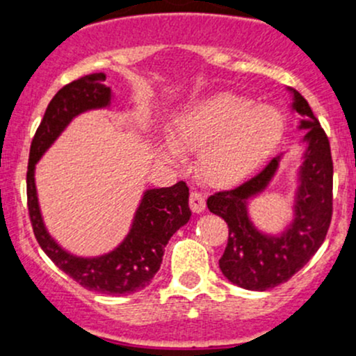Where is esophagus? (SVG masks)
Returning a JSON list of instances; mask_svg holds the SVG:
<instances>
[{"mask_svg":"<svg viewBox=\"0 0 356 356\" xmlns=\"http://www.w3.org/2000/svg\"><path fill=\"white\" fill-rule=\"evenodd\" d=\"M189 204H191V209H193L194 213H202V211L206 209V199L201 193L193 191V193H191V197H189Z\"/></svg>","mask_w":356,"mask_h":356,"instance_id":"obj_1","label":"esophagus"}]
</instances>
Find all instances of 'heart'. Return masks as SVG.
<instances>
[{
    "mask_svg": "<svg viewBox=\"0 0 356 356\" xmlns=\"http://www.w3.org/2000/svg\"><path fill=\"white\" fill-rule=\"evenodd\" d=\"M284 135V116L272 104H253L235 92H216L193 101L174 116L170 136L157 142L163 162L186 163L197 150V169L209 184L243 181L273 154Z\"/></svg>",
    "mask_w": 356,
    "mask_h": 356,
    "instance_id": "b5f03b06",
    "label": "heart"
}]
</instances>
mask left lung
Here are the masks:
<instances>
[{
    "instance_id": "1",
    "label": "left lung",
    "mask_w": 356,
    "mask_h": 356,
    "mask_svg": "<svg viewBox=\"0 0 356 356\" xmlns=\"http://www.w3.org/2000/svg\"><path fill=\"white\" fill-rule=\"evenodd\" d=\"M287 91L292 97L291 111L300 116L298 130H304L291 221L279 232L268 233L250 216V202L272 184L286 152L245 184L208 199L211 213L221 216L229 228L228 245L220 259L222 275L247 291H268L299 272L323 245L333 213V160L327 136L307 101L296 89Z\"/></svg>"
}]
</instances>
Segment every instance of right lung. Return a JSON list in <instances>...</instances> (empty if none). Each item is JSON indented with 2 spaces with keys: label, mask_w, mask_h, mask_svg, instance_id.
Listing matches in <instances>:
<instances>
[{
  "label": "right lung",
  "mask_w": 356,
  "mask_h": 356,
  "mask_svg": "<svg viewBox=\"0 0 356 356\" xmlns=\"http://www.w3.org/2000/svg\"><path fill=\"white\" fill-rule=\"evenodd\" d=\"M104 72L89 74L64 86L52 97L30 147L26 197L35 238L62 272L89 291L127 296L142 291L152 282L162 264L163 248L170 236L191 220L193 213L189 209V187L186 182L143 191L127 236L113 250L96 257L74 255L50 236L42 218L35 184L38 160L64 134L72 120L83 113L111 106L115 96L104 84Z\"/></svg>",
  "instance_id": "add662e5"
}]
</instances>
